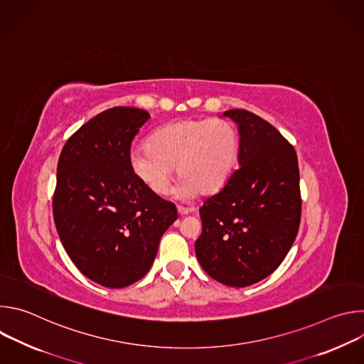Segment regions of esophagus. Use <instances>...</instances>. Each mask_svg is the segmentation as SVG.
Returning <instances> with one entry per match:
<instances>
[{"label":"esophagus","instance_id":"esophagus-1","mask_svg":"<svg viewBox=\"0 0 364 364\" xmlns=\"http://www.w3.org/2000/svg\"><path fill=\"white\" fill-rule=\"evenodd\" d=\"M177 210H178V215H181V216L191 213V209H188V207H183V205H178Z\"/></svg>","mask_w":364,"mask_h":364}]
</instances>
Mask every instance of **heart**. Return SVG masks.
<instances>
[{
	"mask_svg": "<svg viewBox=\"0 0 364 364\" xmlns=\"http://www.w3.org/2000/svg\"><path fill=\"white\" fill-rule=\"evenodd\" d=\"M239 155V134L225 118H184L155 131L146 144L134 146L129 166L135 177L154 194L164 196L174 170L180 176L177 193L194 197L212 194L229 180Z\"/></svg>",
	"mask_w": 364,
	"mask_h": 364,
	"instance_id": "obj_1",
	"label": "heart"
}]
</instances>
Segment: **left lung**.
Listing matches in <instances>:
<instances>
[{
  "mask_svg": "<svg viewBox=\"0 0 364 364\" xmlns=\"http://www.w3.org/2000/svg\"><path fill=\"white\" fill-rule=\"evenodd\" d=\"M223 117L237 124L240 168L200 207L194 247L207 275L242 288L271 275L296 237L299 170L294 146L269 122L245 109Z\"/></svg>",
  "mask_w": 364,
  "mask_h": 364,
  "instance_id": "obj_1",
  "label": "left lung"
}]
</instances>
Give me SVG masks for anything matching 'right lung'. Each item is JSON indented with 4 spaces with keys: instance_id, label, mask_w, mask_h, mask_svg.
Returning a JSON list of instances; mask_svg holds the SVG:
<instances>
[{
    "instance_id": "obj_1",
    "label": "right lung",
    "mask_w": 364,
    "mask_h": 364,
    "mask_svg": "<svg viewBox=\"0 0 364 364\" xmlns=\"http://www.w3.org/2000/svg\"><path fill=\"white\" fill-rule=\"evenodd\" d=\"M149 119L117 107L83 124L65 144L53 194L55 225L76 268L107 288H124L151 268L176 205L132 173L131 144Z\"/></svg>"
}]
</instances>
